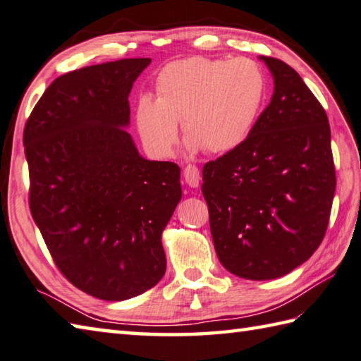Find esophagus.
I'll return each mask as SVG.
<instances>
[{
    "instance_id": "34e87169",
    "label": "esophagus",
    "mask_w": 361,
    "mask_h": 361,
    "mask_svg": "<svg viewBox=\"0 0 361 361\" xmlns=\"http://www.w3.org/2000/svg\"><path fill=\"white\" fill-rule=\"evenodd\" d=\"M183 175H185V180L186 183L191 188H197L199 183H200V172L199 169L192 166V164H189V166L185 167V170H183Z\"/></svg>"
}]
</instances>
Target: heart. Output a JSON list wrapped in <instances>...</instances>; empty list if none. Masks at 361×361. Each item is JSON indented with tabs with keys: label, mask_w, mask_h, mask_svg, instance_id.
<instances>
[{
	"label": "heart",
	"mask_w": 361,
	"mask_h": 361,
	"mask_svg": "<svg viewBox=\"0 0 361 361\" xmlns=\"http://www.w3.org/2000/svg\"><path fill=\"white\" fill-rule=\"evenodd\" d=\"M267 94L260 66L247 58H188L167 64L156 77V101L143 96L135 124L149 152L172 154L178 124L189 152H233L251 134Z\"/></svg>",
	"instance_id": "obj_1"
}]
</instances>
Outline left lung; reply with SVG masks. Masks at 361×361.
<instances>
[{"label":"left lung","instance_id":"1","mask_svg":"<svg viewBox=\"0 0 361 361\" xmlns=\"http://www.w3.org/2000/svg\"><path fill=\"white\" fill-rule=\"evenodd\" d=\"M271 101L233 152L202 170L218 259L251 281L276 279L322 243L336 188L329 118L289 64L259 56Z\"/></svg>","mask_w":361,"mask_h":361}]
</instances>
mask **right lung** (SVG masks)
<instances>
[{"label":"right lung","instance_id":"right-lung-1","mask_svg":"<svg viewBox=\"0 0 361 361\" xmlns=\"http://www.w3.org/2000/svg\"><path fill=\"white\" fill-rule=\"evenodd\" d=\"M149 58L58 77L25 124L30 209L77 289L123 301L166 273L162 232L181 200L180 167L148 161L129 126V93Z\"/></svg>","mask_w":361,"mask_h":361}]
</instances>
